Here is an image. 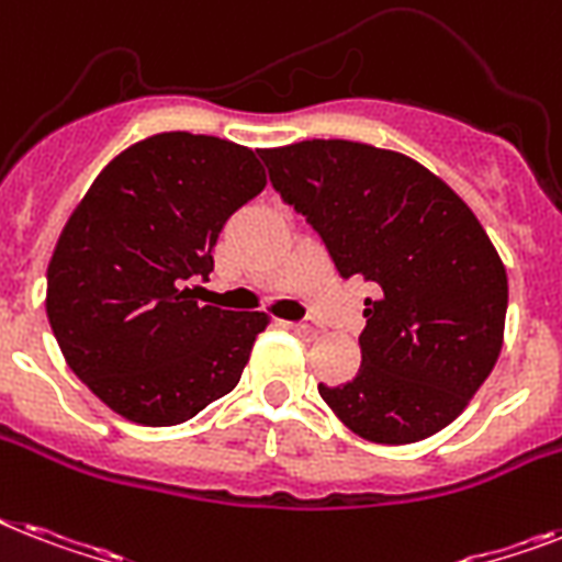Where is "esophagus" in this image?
Wrapping results in <instances>:
<instances>
[{
  "mask_svg": "<svg viewBox=\"0 0 562 562\" xmlns=\"http://www.w3.org/2000/svg\"><path fill=\"white\" fill-rule=\"evenodd\" d=\"M289 328H294L296 335H305V337H314L317 331H321V326L314 321H296V323H289Z\"/></svg>",
  "mask_w": 562,
  "mask_h": 562,
  "instance_id": "obj_1",
  "label": "esophagus"
}]
</instances>
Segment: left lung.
<instances>
[{
	"label": "left lung",
	"mask_w": 562,
	"mask_h": 562,
	"mask_svg": "<svg viewBox=\"0 0 562 562\" xmlns=\"http://www.w3.org/2000/svg\"><path fill=\"white\" fill-rule=\"evenodd\" d=\"M259 158L337 273L375 285L358 375L317 386L323 401L375 445L445 430L503 349L508 277L485 227L439 176L392 149L300 140Z\"/></svg>",
	"instance_id": "1"
}]
</instances>
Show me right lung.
Returning a JSON list of instances; mask_svg holds the SVG:
<instances>
[{"instance_id":"obj_1","label":"right lung","mask_w":562,"mask_h":562,"mask_svg":"<svg viewBox=\"0 0 562 562\" xmlns=\"http://www.w3.org/2000/svg\"><path fill=\"white\" fill-rule=\"evenodd\" d=\"M266 187L257 153L161 132L103 167L59 234L45 312L80 381L135 424L172 427L239 384L262 312L199 305L213 245Z\"/></svg>"}]
</instances>
